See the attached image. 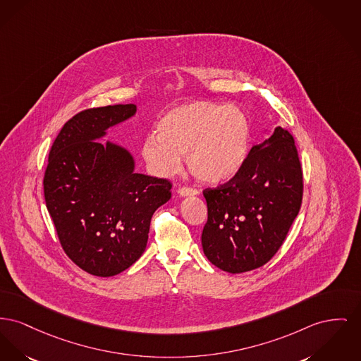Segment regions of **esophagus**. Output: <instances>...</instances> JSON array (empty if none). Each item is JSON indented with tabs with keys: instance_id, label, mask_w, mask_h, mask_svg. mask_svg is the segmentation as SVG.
Listing matches in <instances>:
<instances>
[{
	"instance_id": "obj_1",
	"label": "esophagus",
	"mask_w": 361,
	"mask_h": 361,
	"mask_svg": "<svg viewBox=\"0 0 361 361\" xmlns=\"http://www.w3.org/2000/svg\"><path fill=\"white\" fill-rule=\"evenodd\" d=\"M177 192H178L180 196H195V195L199 193L195 188H188V187H181V188H178Z\"/></svg>"
}]
</instances>
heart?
I'll use <instances>...</instances> for the list:
<instances>
[{"instance_id":"b5f03b06","label":"heart","mask_w":361,"mask_h":361,"mask_svg":"<svg viewBox=\"0 0 361 361\" xmlns=\"http://www.w3.org/2000/svg\"><path fill=\"white\" fill-rule=\"evenodd\" d=\"M155 136L142 145V157L157 176H171L185 155L202 183L222 184L244 166L252 139L248 116L238 107L200 101L173 107L157 123Z\"/></svg>"}]
</instances>
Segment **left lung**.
<instances>
[{
  "mask_svg": "<svg viewBox=\"0 0 361 361\" xmlns=\"http://www.w3.org/2000/svg\"><path fill=\"white\" fill-rule=\"evenodd\" d=\"M203 195L209 210L202 233L206 257L232 274L266 264L301 207L302 170L293 136L276 127L251 149L233 178Z\"/></svg>",
  "mask_w": 361,
  "mask_h": 361,
  "instance_id": "1",
  "label": "left lung"
}]
</instances>
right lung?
<instances>
[{"label":"right lung","instance_id":"1","mask_svg":"<svg viewBox=\"0 0 361 361\" xmlns=\"http://www.w3.org/2000/svg\"><path fill=\"white\" fill-rule=\"evenodd\" d=\"M136 105L87 109L56 137L43 191L65 254L97 276L120 274L146 250L151 216L171 197L169 180L135 171L132 154L99 140Z\"/></svg>","mask_w":361,"mask_h":361}]
</instances>
